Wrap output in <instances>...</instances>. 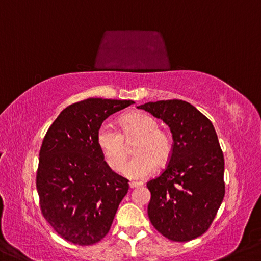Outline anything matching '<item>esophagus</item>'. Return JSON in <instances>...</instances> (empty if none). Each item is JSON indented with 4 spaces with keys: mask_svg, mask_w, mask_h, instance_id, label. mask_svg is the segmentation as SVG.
<instances>
[{
    "mask_svg": "<svg viewBox=\"0 0 261 261\" xmlns=\"http://www.w3.org/2000/svg\"><path fill=\"white\" fill-rule=\"evenodd\" d=\"M129 186H130V188H137V187H140V186H143V182H136V181H131Z\"/></svg>",
    "mask_w": 261,
    "mask_h": 261,
    "instance_id": "34e87169",
    "label": "esophagus"
}]
</instances>
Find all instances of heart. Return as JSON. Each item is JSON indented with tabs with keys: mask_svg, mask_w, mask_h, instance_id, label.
Segmentation results:
<instances>
[{
	"mask_svg": "<svg viewBox=\"0 0 261 261\" xmlns=\"http://www.w3.org/2000/svg\"><path fill=\"white\" fill-rule=\"evenodd\" d=\"M135 139H139L134 148L136 155L124 164L126 142ZM97 144L109 167L118 171L123 163L121 173L134 180L152 175L156 169V163L166 164L174 147L172 135L160 129L158 119L145 113L124 116L121 119V131L109 123H103L97 131Z\"/></svg>",
	"mask_w": 261,
	"mask_h": 261,
	"instance_id": "heart-1",
	"label": "heart"
}]
</instances>
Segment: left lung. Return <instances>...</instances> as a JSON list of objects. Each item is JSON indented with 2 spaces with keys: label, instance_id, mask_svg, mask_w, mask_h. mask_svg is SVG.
Wrapping results in <instances>:
<instances>
[{
  "label": "left lung",
  "instance_id": "8db88e82",
  "mask_svg": "<svg viewBox=\"0 0 261 261\" xmlns=\"http://www.w3.org/2000/svg\"><path fill=\"white\" fill-rule=\"evenodd\" d=\"M138 109L163 119L174 143L167 167L146 184L148 218L173 242L200 237L212 225L225 194L224 156L213 123L182 100L148 102Z\"/></svg>",
  "mask_w": 261,
  "mask_h": 261
}]
</instances>
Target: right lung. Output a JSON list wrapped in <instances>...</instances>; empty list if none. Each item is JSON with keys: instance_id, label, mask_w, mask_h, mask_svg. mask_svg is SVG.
<instances>
[{"instance_id": "add662e5", "label": "right lung", "mask_w": 261, "mask_h": 261, "mask_svg": "<svg viewBox=\"0 0 261 261\" xmlns=\"http://www.w3.org/2000/svg\"><path fill=\"white\" fill-rule=\"evenodd\" d=\"M132 103L107 98L73 103L45 135L36 186L41 214L65 241L93 245L109 232L129 180L105 161L97 131L110 115Z\"/></svg>"}]
</instances>
